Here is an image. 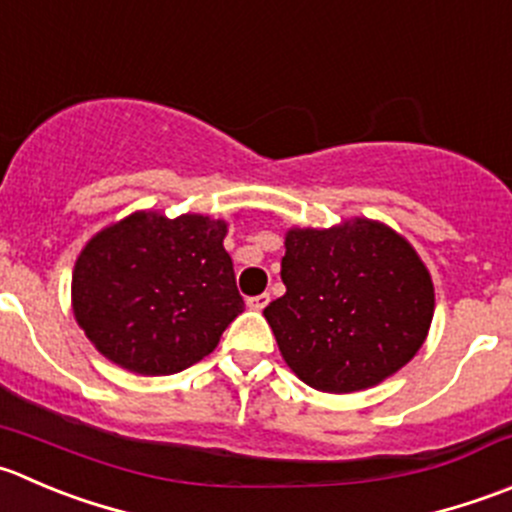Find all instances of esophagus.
Segmentation results:
<instances>
[{
	"label": "esophagus",
	"mask_w": 512,
	"mask_h": 512,
	"mask_svg": "<svg viewBox=\"0 0 512 512\" xmlns=\"http://www.w3.org/2000/svg\"><path fill=\"white\" fill-rule=\"evenodd\" d=\"M267 302H270V295H267V292H262V295H255V297H247V307H252V310H265Z\"/></svg>",
	"instance_id": "1"
}]
</instances>
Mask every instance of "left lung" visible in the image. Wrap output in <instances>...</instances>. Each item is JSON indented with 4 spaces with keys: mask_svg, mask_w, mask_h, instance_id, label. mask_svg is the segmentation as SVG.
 <instances>
[{
    "mask_svg": "<svg viewBox=\"0 0 512 512\" xmlns=\"http://www.w3.org/2000/svg\"><path fill=\"white\" fill-rule=\"evenodd\" d=\"M287 292L265 307L282 357L322 393H355L398 372L425 342L433 282L413 247L370 220L290 230Z\"/></svg>",
    "mask_w": 512,
    "mask_h": 512,
    "instance_id": "1",
    "label": "left lung"
}]
</instances>
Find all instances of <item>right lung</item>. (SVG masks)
I'll return each instance as SVG.
<instances>
[{
	"label": "right lung",
	"instance_id": "add662e5",
	"mask_svg": "<svg viewBox=\"0 0 512 512\" xmlns=\"http://www.w3.org/2000/svg\"><path fill=\"white\" fill-rule=\"evenodd\" d=\"M227 225L140 212L99 232L72 275L74 317L104 357L142 375H172L210 355L245 310Z\"/></svg>",
	"mask_w": 512,
	"mask_h": 512
}]
</instances>
